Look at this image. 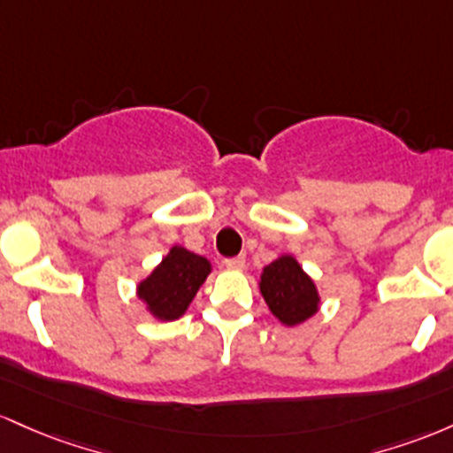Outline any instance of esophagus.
I'll list each match as a JSON object with an SVG mask.
<instances>
[{"label":"esophagus","mask_w":453,"mask_h":453,"mask_svg":"<svg viewBox=\"0 0 453 453\" xmlns=\"http://www.w3.org/2000/svg\"><path fill=\"white\" fill-rule=\"evenodd\" d=\"M225 265L228 267V269H242L243 265H246V257H243V254H240V257H231V258H226L225 261Z\"/></svg>","instance_id":"obj_1"}]
</instances>
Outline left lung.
Instances as JSON below:
<instances>
[{
    "label": "left lung",
    "instance_id": "obj_1",
    "mask_svg": "<svg viewBox=\"0 0 453 453\" xmlns=\"http://www.w3.org/2000/svg\"><path fill=\"white\" fill-rule=\"evenodd\" d=\"M261 295L265 297L269 310L284 325L303 323L319 308L314 282L293 257H280L263 269Z\"/></svg>",
    "mask_w": 453,
    "mask_h": 453
}]
</instances>
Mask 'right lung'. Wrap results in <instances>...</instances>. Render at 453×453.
Returning a JSON list of instances; mask_svg holds the SVG:
<instances>
[{"mask_svg":"<svg viewBox=\"0 0 453 453\" xmlns=\"http://www.w3.org/2000/svg\"><path fill=\"white\" fill-rule=\"evenodd\" d=\"M210 261L186 248H171L147 280L139 284V297L165 321L180 319L210 273Z\"/></svg>","mask_w":453,"mask_h":453,"instance_id":"add662e5","label":"right lung"}]
</instances>
